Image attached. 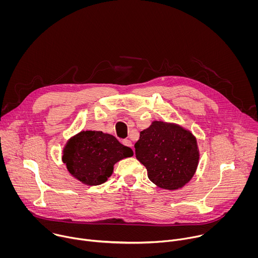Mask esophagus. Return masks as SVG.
Wrapping results in <instances>:
<instances>
[{"label": "esophagus", "instance_id": "esophagus-1", "mask_svg": "<svg viewBox=\"0 0 258 258\" xmlns=\"http://www.w3.org/2000/svg\"><path fill=\"white\" fill-rule=\"evenodd\" d=\"M122 144L124 145V146H126V147H130V148H133V143H132V141H130V140H127V139H125V140H123L122 141ZM134 150V149H133ZM135 152V151H134Z\"/></svg>", "mask_w": 258, "mask_h": 258}]
</instances>
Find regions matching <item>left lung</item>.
<instances>
[{
    "label": "left lung",
    "instance_id": "obj_1",
    "mask_svg": "<svg viewBox=\"0 0 258 258\" xmlns=\"http://www.w3.org/2000/svg\"><path fill=\"white\" fill-rule=\"evenodd\" d=\"M135 149L149 179L165 190L182 188L191 180L199 163L195 136L176 123L153 121L140 133Z\"/></svg>",
    "mask_w": 258,
    "mask_h": 258
}]
</instances>
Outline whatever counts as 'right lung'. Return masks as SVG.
I'll list each match as a JSON object with an SVG mask.
<instances>
[{
	"instance_id": "1",
	"label": "right lung",
	"mask_w": 258,
	"mask_h": 258,
	"mask_svg": "<svg viewBox=\"0 0 258 258\" xmlns=\"http://www.w3.org/2000/svg\"><path fill=\"white\" fill-rule=\"evenodd\" d=\"M134 155L133 150L109 134L82 131L70 138L63 148L62 161L69 173L88 186L105 182L119 160Z\"/></svg>"
}]
</instances>
